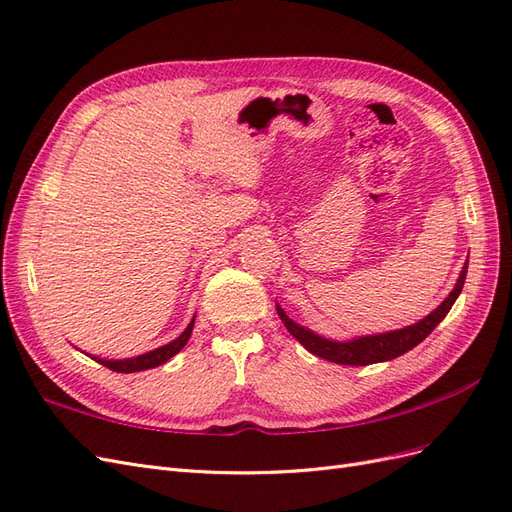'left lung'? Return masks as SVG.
Wrapping results in <instances>:
<instances>
[{
  "label": "left lung",
  "instance_id": "left-lung-1",
  "mask_svg": "<svg viewBox=\"0 0 512 512\" xmlns=\"http://www.w3.org/2000/svg\"><path fill=\"white\" fill-rule=\"evenodd\" d=\"M466 273H468V262L463 265V269L459 273V280H457L455 288L451 290V294H448V297L423 320H418L404 329L376 333V335H361L354 339H346V342H335V339L322 337V335L314 333L312 329L301 327V324H297L286 316V312L280 305H275V307H277V314H280L288 333L297 339V342L305 350L320 356V359H327V361L339 363V365H371V363L397 359V356L406 354L408 350L421 344L423 339L444 320V316L451 312L453 303L461 294L463 282H466Z\"/></svg>",
  "mask_w": 512,
  "mask_h": 512
}]
</instances>
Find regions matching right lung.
I'll return each instance as SVG.
<instances>
[{
  "mask_svg": "<svg viewBox=\"0 0 512 512\" xmlns=\"http://www.w3.org/2000/svg\"><path fill=\"white\" fill-rule=\"evenodd\" d=\"M194 320L196 316L192 318V322L185 327V331L173 339V342H168L166 346H160L156 350H149L145 354H138V356H132V359H119V361H113V359H100V356H91V359L98 361L100 365L113 369V371H119V374H134V371H143V369H153L158 367L162 363H166L168 359H173V356L188 344V339L192 335V329H194Z\"/></svg>",
  "mask_w": 512,
  "mask_h": 512,
  "instance_id": "1",
  "label": "right lung"
}]
</instances>
